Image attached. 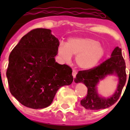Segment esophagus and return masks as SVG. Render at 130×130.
<instances>
[{
	"instance_id": "1",
	"label": "esophagus",
	"mask_w": 130,
	"mask_h": 130,
	"mask_svg": "<svg viewBox=\"0 0 130 130\" xmlns=\"http://www.w3.org/2000/svg\"><path fill=\"white\" fill-rule=\"evenodd\" d=\"M77 73V72L76 70H73V72H72V75H73V78L75 77Z\"/></svg>"
}]
</instances>
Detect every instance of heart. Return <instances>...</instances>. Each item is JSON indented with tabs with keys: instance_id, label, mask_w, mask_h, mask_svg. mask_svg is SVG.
Returning <instances> with one entry per match:
<instances>
[{
	"instance_id": "1",
	"label": "heart",
	"mask_w": 130,
	"mask_h": 130,
	"mask_svg": "<svg viewBox=\"0 0 130 130\" xmlns=\"http://www.w3.org/2000/svg\"><path fill=\"white\" fill-rule=\"evenodd\" d=\"M57 51L58 55L66 62L70 61L72 55H77V64L83 69L94 67L105 54V49L99 42L90 38L69 39L66 44L60 43Z\"/></svg>"
}]
</instances>
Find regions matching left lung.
Instances as JSON below:
<instances>
[{"mask_svg": "<svg viewBox=\"0 0 130 130\" xmlns=\"http://www.w3.org/2000/svg\"><path fill=\"white\" fill-rule=\"evenodd\" d=\"M116 73L119 78V83L116 93L109 99L100 97L95 86L100 80L106 75ZM75 83L83 82L88 88L87 94L81 100L82 106L90 110H98L109 107L118 101L126 81V63L122 55L121 49L117 47L111 57L98 66L87 70L79 71L74 79Z\"/></svg>", "mask_w": 130, "mask_h": 130, "instance_id": "8db88e82", "label": "left lung"}]
</instances>
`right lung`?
<instances>
[{
	"instance_id": "obj_1",
	"label": "right lung",
	"mask_w": 130,
	"mask_h": 130,
	"mask_svg": "<svg viewBox=\"0 0 130 130\" xmlns=\"http://www.w3.org/2000/svg\"><path fill=\"white\" fill-rule=\"evenodd\" d=\"M51 32L47 28L32 30L9 56L6 76L10 91L27 107H47L57 90L73 80L72 68L55 62L59 41Z\"/></svg>"
}]
</instances>
